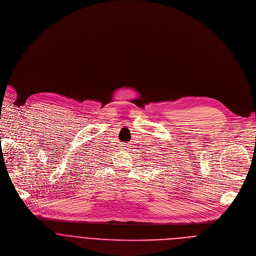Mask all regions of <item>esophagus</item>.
<instances>
[{
	"label": "esophagus",
	"instance_id": "obj_1",
	"mask_svg": "<svg viewBox=\"0 0 256 256\" xmlns=\"http://www.w3.org/2000/svg\"><path fill=\"white\" fill-rule=\"evenodd\" d=\"M124 146H125V145H124Z\"/></svg>",
	"mask_w": 256,
	"mask_h": 256
}]
</instances>
